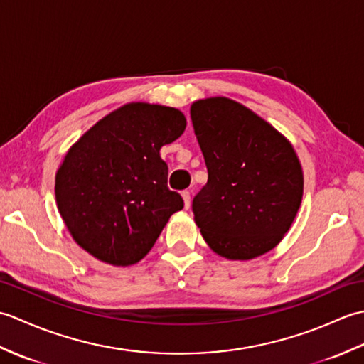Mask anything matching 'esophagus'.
Wrapping results in <instances>:
<instances>
[{
    "mask_svg": "<svg viewBox=\"0 0 364 364\" xmlns=\"http://www.w3.org/2000/svg\"><path fill=\"white\" fill-rule=\"evenodd\" d=\"M181 197H183V202H184V210H189V206H191V194H189V191H183L181 192Z\"/></svg>",
    "mask_w": 364,
    "mask_h": 364,
    "instance_id": "obj_1",
    "label": "esophagus"
}]
</instances>
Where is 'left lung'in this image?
<instances>
[{
  "instance_id": "1",
  "label": "left lung",
  "mask_w": 364,
  "mask_h": 364,
  "mask_svg": "<svg viewBox=\"0 0 364 364\" xmlns=\"http://www.w3.org/2000/svg\"><path fill=\"white\" fill-rule=\"evenodd\" d=\"M208 168L192 202L210 249L231 261L258 258L288 233L304 196V172L292 144L269 122L227 97L191 105Z\"/></svg>"
}]
</instances>
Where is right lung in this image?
<instances>
[{"label":"right lung","mask_w":364,"mask_h":364,"mask_svg":"<svg viewBox=\"0 0 364 364\" xmlns=\"http://www.w3.org/2000/svg\"><path fill=\"white\" fill-rule=\"evenodd\" d=\"M186 129L176 107L133 102L76 141L56 172V205L81 249L111 266H133L156 242L183 198L167 188L162 145Z\"/></svg>","instance_id":"right-lung-1"}]
</instances>
